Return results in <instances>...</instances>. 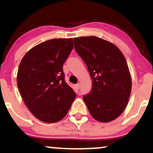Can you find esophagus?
<instances>
[{
	"label": "esophagus",
	"mask_w": 153,
	"mask_h": 153,
	"mask_svg": "<svg viewBox=\"0 0 153 153\" xmlns=\"http://www.w3.org/2000/svg\"><path fill=\"white\" fill-rule=\"evenodd\" d=\"M75 87H76V88H77V89H78V90L80 89V83H78V84L75 85Z\"/></svg>",
	"instance_id": "esophagus-1"
}]
</instances>
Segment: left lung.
<instances>
[{"mask_svg": "<svg viewBox=\"0 0 153 153\" xmlns=\"http://www.w3.org/2000/svg\"><path fill=\"white\" fill-rule=\"evenodd\" d=\"M76 52L87 65L92 89L83 95L91 115L108 123L126 109L131 92V77L124 56L114 44L96 36L75 38Z\"/></svg>", "mask_w": 153, "mask_h": 153, "instance_id": "8db88e82", "label": "left lung"}]
</instances>
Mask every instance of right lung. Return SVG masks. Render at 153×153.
I'll use <instances>...</instances> for the list:
<instances>
[{
	"label": "right lung",
	"instance_id": "1",
	"mask_svg": "<svg viewBox=\"0 0 153 153\" xmlns=\"http://www.w3.org/2000/svg\"><path fill=\"white\" fill-rule=\"evenodd\" d=\"M73 48V38L47 40L31 48L20 63V93L33 115L43 122L62 120L76 97L65 82L62 71Z\"/></svg>",
	"mask_w": 153,
	"mask_h": 153
}]
</instances>
